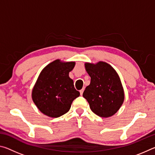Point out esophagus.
<instances>
[{
  "mask_svg": "<svg viewBox=\"0 0 155 155\" xmlns=\"http://www.w3.org/2000/svg\"><path fill=\"white\" fill-rule=\"evenodd\" d=\"M83 91H84V89H82V90H80V94H81V95H83Z\"/></svg>",
  "mask_w": 155,
  "mask_h": 155,
  "instance_id": "obj_1",
  "label": "esophagus"
}]
</instances>
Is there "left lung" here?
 Wrapping results in <instances>:
<instances>
[{"mask_svg": "<svg viewBox=\"0 0 155 155\" xmlns=\"http://www.w3.org/2000/svg\"><path fill=\"white\" fill-rule=\"evenodd\" d=\"M85 67L91 81L83 96L94 114L102 117L112 116L120 109L124 100L118 74L106 62L99 61L96 64L85 63Z\"/></svg>", "mask_w": 155, "mask_h": 155, "instance_id": "left-lung-1", "label": "left lung"}]
</instances>
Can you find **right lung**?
I'll return each mask as SVG.
<instances>
[{
  "instance_id": "right-lung-1",
  "label": "right lung",
  "mask_w": 155,
  "mask_h": 155,
  "mask_svg": "<svg viewBox=\"0 0 155 155\" xmlns=\"http://www.w3.org/2000/svg\"><path fill=\"white\" fill-rule=\"evenodd\" d=\"M75 62L55 60L47 65L39 75L32 91V99L40 111L51 117L61 116L69 111L80 96L69 77Z\"/></svg>"
}]
</instances>
